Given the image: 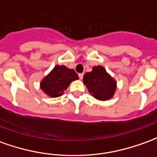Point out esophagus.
Wrapping results in <instances>:
<instances>
[{"label":"esophagus","instance_id":"obj_1","mask_svg":"<svg viewBox=\"0 0 157 157\" xmlns=\"http://www.w3.org/2000/svg\"><path fill=\"white\" fill-rule=\"evenodd\" d=\"M79 78L81 79V80H82V78H83V73H80V74H79Z\"/></svg>","mask_w":157,"mask_h":157}]
</instances>
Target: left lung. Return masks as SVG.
I'll list each match as a JSON object with an SVG mask.
<instances>
[{
	"instance_id": "left-lung-1",
	"label": "left lung",
	"mask_w": 157,
	"mask_h": 157,
	"mask_svg": "<svg viewBox=\"0 0 157 157\" xmlns=\"http://www.w3.org/2000/svg\"><path fill=\"white\" fill-rule=\"evenodd\" d=\"M83 82L95 98L107 100L112 97L117 88V82L102 66L93 68L83 76Z\"/></svg>"
}]
</instances>
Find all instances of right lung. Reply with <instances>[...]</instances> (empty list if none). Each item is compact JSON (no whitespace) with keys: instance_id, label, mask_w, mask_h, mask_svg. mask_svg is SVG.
I'll use <instances>...</instances> for the list:
<instances>
[{"instance_id":"1","label":"right lung","mask_w":157,"mask_h":157,"mask_svg":"<svg viewBox=\"0 0 157 157\" xmlns=\"http://www.w3.org/2000/svg\"><path fill=\"white\" fill-rule=\"evenodd\" d=\"M79 79L78 75L72 69L63 65H56L51 73L40 83V88L48 96L57 98L63 94L71 82Z\"/></svg>"}]
</instances>
